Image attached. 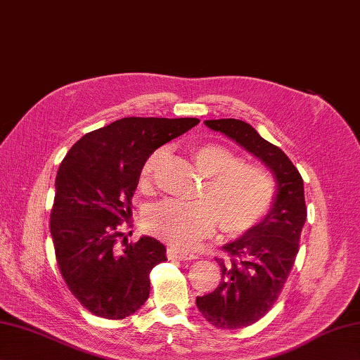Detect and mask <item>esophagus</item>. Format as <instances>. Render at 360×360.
I'll use <instances>...</instances> for the list:
<instances>
[{"mask_svg":"<svg viewBox=\"0 0 360 360\" xmlns=\"http://www.w3.org/2000/svg\"><path fill=\"white\" fill-rule=\"evenodd\" d=\"M167 257H169V260H193V259H196V255H193L187 251L178 250V248H173V246H170L167 250Z\"/></svg>","mask_w":360,"mask_h":360,"instance_id":"1","label":"esophagus"}]
</instances>
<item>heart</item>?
<instances>
[{
  "label": "heart",
  "mask_w": 360,
  "mask_h": 360,
  "mask_svg": "<svg viewBox=\"0 0 360 360\" xmlns=\"http://www.w3.org/2000/svg\"><path fill=\"white\" fill-rule=\"evenodd\" d=\"M191 158L205 184L191 204L161 202L146 216V226L161 240L176 248H195L214 231L231 236L243 234L268 213L275 182L269 170L257 162L242 161L234 150L220 143H198L190 147ZM164 158L156 149L143 161L138 172V188L147 193L153 188L155 174Z\"/></svg>",
  "instance_id": "obj_1"
}]
</instances>
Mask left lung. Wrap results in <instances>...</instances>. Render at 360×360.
Listing matches in <instances>:
<instances>
[{"label": "left lung", "mask_w": 360, "mask_h": 360, "mask_svg": "<svg viewBox=\"0 0 360 360\" xmlns=\"http://www.w3.org/2000/svg\"><path fill=\"white\" fill-rule=\"evenodd\" d=\"M205 124L260 158L274 173L278 190L263 222L222 246L228 257L216 259L222 281L211 293L196 298L211 326L236 330L262 319L278 300L297 259L307 207L301 174L280 147L242 120H207Z\"/></svg>", "instance_id": "obj_1"}]
</instances>
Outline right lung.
Returning <instances> with one entry per match:
<instances>
[{"mask_svg":"<svg viewBox=\"0 0 360 360\" xmlns=\"http://www.w3.org/2000/svg\"><path fill=\"white\" fill-rule=\"evenodd\" d=\"M198 123L126 117L82 136L60 162L50 213L54 254L70 292L92 315L123 319L149 298V275L167 260L165 246L141 237L118 251L120 226L132 213L143 161Z\"/></svg>","mask_w":360,"mask_h":360,"instance_id":"1","label":"right lung"}]
</instances>
